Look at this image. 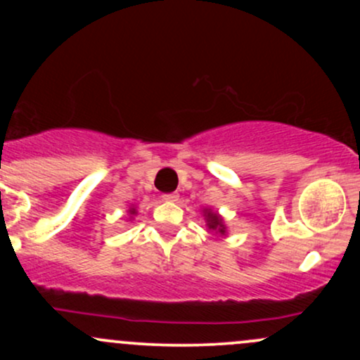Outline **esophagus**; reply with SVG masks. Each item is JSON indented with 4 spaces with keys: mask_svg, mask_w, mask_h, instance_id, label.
<instances>
[{
    "mask_svg": "<svg viewBox=\"0 0 360 360\" xmlns=\"http://www.w3.org/2000/svg\"><path fill=\"white\" fill-rule=\"evenodd\" d=\"M177 198H179V194H177V193H166V194H162V200L164 201H169V203H172V201H177Z\"/></svg>",
    "mask_w": 360,
    "mask_h": 360,
    "instance_id": "obj_1",
    "label": "esophagus"
}]
</instances>
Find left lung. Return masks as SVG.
I'll list each match as a JSON object with an SVG mask.
<instances>
[{
  "instance_id": "8db88e82",
  "label": "left lung",
  "mask_w": 360,
  "mask_h": 360,
  "mask_svg": "<svg viewBox=\"0 0 360 360\" xmlns=\"http://www.w3.org/2000/svg\"><path fill=\"white\" fill-rule=\"evenodd\" d=\"M205 217L208 218V226H210V229H212V230H218V232H220V233H225V226H223L221 218L218 217L217 213L206 212Z\"/></svg>"
}]
</instances>
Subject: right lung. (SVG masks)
Returning <instances> with one entry per match:
<instances>
[{"label": "right lung", "instance_id": "1", "mask_svg": "<svg viewBox=\"0 0 360 360\" xmlns=\"http://www.w3.org/2000/svg\"><path fill=\"white\" fill-rule=\"evenodd\" d=\"M130 213H131V214H134V213H135V210H134V208H131V210H130Z\"/></svg>", "mask_w": 360, "mask_h": 360}]
</instances>
